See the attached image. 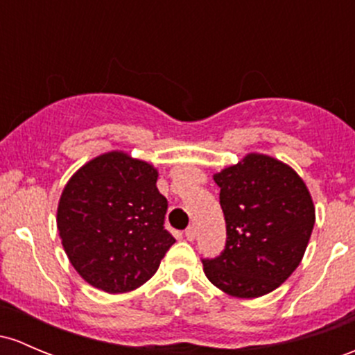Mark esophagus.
Masks as SVG:
<instances>
[{"label":"esophagus","instance_id":"34e87169","mask_svg":"<svg viewBox=\"0 0 355 355\" xmlns=\"http://www.w3.org/2000/svg\"><path fill=\"white\" fill-rule=\"evenodd\" d=\"M196 227H193V226H189L187 227V230H185V238H187V240L189 241H193V240H196Z\"/></svg>","mask_w":355,"mask_h":355}]
</instances>
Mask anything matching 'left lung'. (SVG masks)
<instances>
[{"mask_svg":"<svg viewBox=\"0 0 355 355\" xmlns=\"http://www.w3.org/2000/svg\"><path fill=\"white\" fill-rule=\"evenodd\" d=\"M214 182L226 245L216 259H202L204 272L230 296H263L303 259L315 226L311 196L293 168L255 153L216 173Z\"/></svg>","mask_w":355,"mask_h":355,"instance_id":"8db88e82","label":"left lung"}]
</instances>
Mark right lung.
<instances>
[{
	"instance_id": "obj_1",
	"label": "right lung",
	"mask_w": 355,
	"mask_h": 355,
	"mask_svg": "<svg viewBox=\"0 0 355 355\" xmlns=\"http://www.w3.org/2000/svg\"><path fill=\"white\" fill-rule=\"evenodd\" d=\"M149 163L112 151L71 177L58 230L71 266L96 289L117 294L143 286L175 238L165 230L168 200Z\"/></svg>"
}]
</instances>
